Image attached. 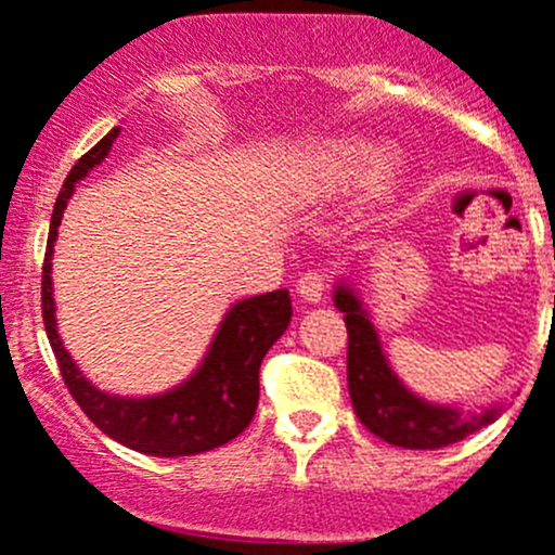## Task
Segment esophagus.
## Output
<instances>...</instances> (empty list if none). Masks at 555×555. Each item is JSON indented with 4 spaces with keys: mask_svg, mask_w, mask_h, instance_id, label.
I'll return each mask as SVG.
<instances>
[{
    "mask_svg": "<svg viewBox=\"0 0 555 555\" xmlns=\"http://www.w3.org/2000/svg\"><path fill=\"white\" fill-rule=\"evenodd\" d=\"M328 283H332V280H328L323 270H307L305 275L299 278V283H296V294L305 301H312V305H315V301H321L323 294L328 291Z\"/></svg>",
    "mask_w": 555,
    "mask_h": 555,
    "instance_id": "obj_1",
    "label": "esophagus"
}]
</instances>
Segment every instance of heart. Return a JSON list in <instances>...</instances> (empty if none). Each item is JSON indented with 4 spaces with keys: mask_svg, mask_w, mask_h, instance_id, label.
Listing matches in <instances>:
<instances>
[{
    "mask_svg": "<svg viewBox=\"0 0 555 555\" xmlns=\"http://www.w3.org/2000/svg\"><path fill=\"white\" fill-rule=\"evenodd\" d=\"M364 158V147L359 145H343L337 151V156H334V172L339 175V178H345V175L353 172L356 167H359V162ZM377 180L380 183H386V180H391V164H386V167L380 169V175H377Z\"/></svg>",
    "mask_w": 555,
    "mask_h": 555,
    "instance_id": "b5f03b06",
    "label": "heart"
}]
</instances>
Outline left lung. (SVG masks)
Masks as SVG:
<instances>
[{
	"instance_id": "1",
	"label": "left lung",
	"mask_w": 555,
	"mask_h": 555,
	"mask_svg": "<svg viewBox=\"0 0 555 555\" xmlns=\"http://www.w3.org/2000/svg\"><path fill=\"white\" fill-rule=\"evenodd\" d=\"M334 305L348 326V391L361 424L391 446L408 451H437L464 440L496 418L499 410L462 415L456 408L429 404L410 393L388 366L375 326L353 291L337 285Z\"/></svg>"
}]
</instances>
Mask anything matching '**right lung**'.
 Masks as SVG:
<instances>
[{
  "label": "right lung",
  "instance_id": "1",
  "mask_svg": "<svg viewBox=\"0 0 555 555\" xmlns=\"http://www.w3.org/2000/svg\"><path fill=\"white\" fill-rule=\"evenodd\" d=\"M115 137H118V129L109 131L86 156H80L56 196L51 232H48L46 264H42V321H46V332L53 353H56L64 386L104 435L131 451L151 453V456H194V453L227 446L254 421L256 404H259L261 359L288 326L291 296L288 291L280 288L234 305L223 318L216 343L207 350V359L175 391L147 399H124L93 388L80 375L73 356L64 350L62 339H59L56 315H53L51 254L75 183L83 180L89 169L107 156Z\"/></svg>",
  "mask_w": 555,
  "mask_h": 555
}]
</instances>
